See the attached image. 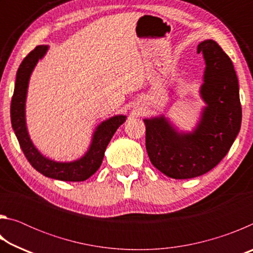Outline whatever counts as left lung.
<instances>
[{"label": "left lung", "instance_id": "8db88e82", "mask_svg": "<svg viewBox=\"0 0 253 253\" xmlns=\"http://www.w3.org/2000/svg\"><path fill=\"white\" fill-rule=\"evenodd\" d=\"M196 51L205 61L200 87L205 106L193 129H178L164 115L143 119L149 160L160 172L175 179L193 178L215 168L241 127L239 81L232 61L213 40L200 42Z\"/></svg>", "mask_w": 253, "mask_h": 253}]
</instances>
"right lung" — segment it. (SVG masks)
<instances>
[{
    "label": "right lung",
    "instance_id": "1",
    "mask_svg": "<svg viewBox=\"0 0 253 253\" xmlns=\"http://www.w3.org/2000/svg\"><path fill=\"white\" fill-rule=\"evenodd\" d=\"M49 45H38L31 51L16 72L14 92L11 101V123L14 134L25 157L34 169L46 177L66 182L85 181L95 174L100 168L104 160L105 151L110 139L121 125L126 122V115H115L106 121L98 124L92 132L91 142L83 156L71 162H58L44 156L33 144L30 137L25 104H27L29 81L39 60L44 57Z\"/></svg>",
    "mask_w": 253,
    "mask_h": 253
}]
</instances>
